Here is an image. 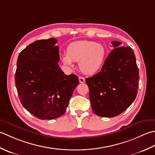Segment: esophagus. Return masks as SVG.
Here are the masks:
<instances>
[{"mask_svg":"<svg viewBox=\"0 0 155 155\" xmlns=\"http://www.w3.org/2000/svg\"><path fill=\"white\" fill-rule=\"evenodd\" d=\"M79 81H80V83H84L85 78L83 77H79Z\"/></svg>","mask_w":155,"mask_h":155,"instance_id":"34e87169","label":"esophagus"}]
</instances>
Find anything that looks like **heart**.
Instances as JSON below:
<instances>
[{
	"label": "heart",
	"instance_id": "1",
	"mask_svg": "<svg viewBox=\"0 0 155 155\" xmlns=\"http://www.w3.org/2000/svg\"><path fill=\"white\" fill-rule=\"evenodd\" d=\"M67 54L62 56L64 64L73 65V61L79 62L80 70L85 74L98 72L104 64L106 50L102 45L89 41H78L71 43L66 49Z\"/></svg>",
	"mask_w": 155,
	"mask_h": 155
}]
</instances>
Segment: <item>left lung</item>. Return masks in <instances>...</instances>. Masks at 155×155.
<instances>
[{"label":"left lung","instance_id":"1","mask_svg":"<svg viewBox=\"0 0 155 155\" xmlns=\"http://www.w3.org/2000/svg\"><path fill=\"white\" fill-rule=\"evenodd\" d=\"M114 49L101 71L86 79L89 87L93 112L102 117H114L122 113L137 95L139 70L134 51L130 47H120L112 41Z\"/></svg>","mask_w":155,"mask_h":155}]
</instances>
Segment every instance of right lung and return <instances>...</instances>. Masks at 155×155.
I'll return each instance as SVG.
<instances>
[{
    "label": "right lung",
    "mask_w": 155,
    "mask_h": 155,
    "mask_svg": "<svg viewBox=\"0 0 155 155\" xmlns=\"http://www.w3.org/2000/svg\"><path fill=\"white\" fill-rule=\"evenodd\" d=\"M57 39L36 41L18 55L15 76L21 103L41 120H53L64 114L75 88L77 75H65L58 65Z\"/></svg>",
    "instance_id": "add662e5"
}]
</instances>
